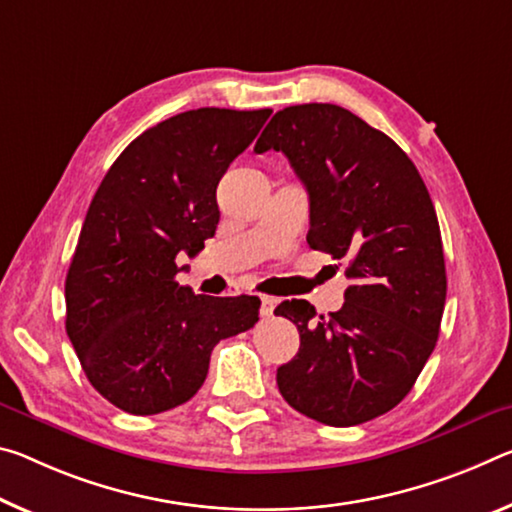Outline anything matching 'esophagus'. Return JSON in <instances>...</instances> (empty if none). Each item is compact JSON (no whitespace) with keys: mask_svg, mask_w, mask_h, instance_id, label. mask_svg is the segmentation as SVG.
I'll list each match as a JSON object with an SVG mask.
<instances>
[{"mask_svg":"<svg viewBox=\"0 0 512 512\" xmlns=\"http://www.w3.org/2000/svg\"><path fill=\"white\" fill-rule=\"evenodd\" d=\"M273 310H275V298L262 296V305H259V314H262L264 319H269V316H273Z\"/></svg>","mask_w":512,"mask_h":512,"instance_id":"obj_1","label":"esophagus"}]
</instances>
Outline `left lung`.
<instances>
[{
	"label": "left lung",
	"mask_w": 512,
	"mask_h": 512,
	"mask_svg": "<svg viewBox=\"0 0 512 512\" xmlns=\"http://www.w3.org/2000/svg\"><path fill=\"white\" fill-rule=\"evenodd\" d=\"M278 150L310 196V248L346 259L342 310L316 319L307 300L275 314L294 321L296 358L278 369L300 415L358 426L399 405L431 358L446 300L440 223L408 154L337 104L275 113L255 152Z\"/></svg>",
	"instance_id": "8db88e82"
}]
</instances>
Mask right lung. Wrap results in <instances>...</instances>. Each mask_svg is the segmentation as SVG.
<instances>
[{
	"instance_id": "right-lung-1",
	"label": "right lung",
	"mask_w": 512,
	"mask_h": 512,
	"mask_svg": "<svg viewBox=\"0 0 512 512\" xmlns=\"http://www.w3.org/2000/svg\"><path fill=\"white\" fill-rule=\"evenodd\" d=\"M269 116L177 113L129 143L95 191L66 278V330L88 383L129 415L189 401L214 346L259 319L257 296L182 287L175 259L214 237L216 186Z\"/></svg>"
}]
</instances>
